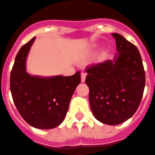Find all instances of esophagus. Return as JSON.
Wrapping results in <instances>:
<instances>
[{
  "label": "esophagus",
  "instance_id": "1",
  "mask_svg": "<svg viewBox=\"0 0 155 155\" xmlns=\"http://www.w3.org/2000/svg\"><path fill=\"white\" fill-rule=\"evenodd\" d=\"M81 82H84V81H85V78H86V74H84V73H81Z\"/></svg>",
  "mask_w": 155,
  "mask_h": 155
}]
</instances>
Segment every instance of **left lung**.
<instances>
[{
  "instance_id": "left-lung-1",
  "label": "left lung",
  "mask_w": 155,
  "mask_h": 155,
  "mask_svg": "<svg viewBox=\"0 0 155 155\" xmlns=\"http://www.w3.org/2000/svg\"><path fill=\"white\" fill-rule=\"evenodd\" d=\"M112 36L116 41L114 58L87 67L85 83L94 117L104 124L116 125L137 111L146 78L137 48L121 34Z\"/></svg>"
}]
</instances>
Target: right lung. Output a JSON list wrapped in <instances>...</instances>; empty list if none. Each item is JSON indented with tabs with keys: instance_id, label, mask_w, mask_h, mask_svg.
<instances>
[{
	"instance_id": "add662e5",
	"label": "right lung",
	"mask_w": 155,
	"mask_h": 155,
	"mask_svg": "<svg viewBox=\"0 0 155 155\" xmlns=\"http://www.w3.org/2000/svg\"><path fill=\"white\" fill-rule=\"evenodd\" d=\"M35 38L17 54L10 76V89L18 113L29 125L51 129L64 120L71 97L81 82V74L78 71L68 77L30 74L26 71V58Z\"/></svg>"
}]
</instances>
